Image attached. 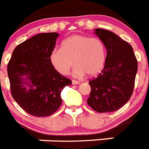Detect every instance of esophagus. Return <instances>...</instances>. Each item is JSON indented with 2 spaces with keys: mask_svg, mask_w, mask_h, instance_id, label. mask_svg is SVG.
I'll use <instances>...</instances> for the list:
<instances>
[{
  "mask_svg": "<svg viewBox=\"0 0 149 149\" xmlns=\"http://www.w3.org/2000/svg\"><path fill=\"white\" fill-rule=\"evenodd\" d=\"M72 84H73V85H76V84H81V82H80V81H74V80H72Z\"/></svg>",
  "mask_w": 149,
  "mask_h": 149,
  "instance_id": "34e87169",
  "label": "esophagus"
}]
</instances>
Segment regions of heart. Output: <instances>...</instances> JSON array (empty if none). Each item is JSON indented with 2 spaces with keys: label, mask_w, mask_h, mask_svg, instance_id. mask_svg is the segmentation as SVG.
Returning a JSON list of instances; mask_svg holds the SVG:
<instances>
[{
  "label": "heart",
  "mask_w": 149,
  "mask_h": 149,
  "mask_svg": "<svg viewBox=\"0 0 149 149\" xmlns=\"http://www.w3.org/2000/svg\"><path fill=\"white\" fill-rule=\"evenodd\" d=\"M105 58L103 42L98 38L84 35L71 36L63 41L61 48H55L50 55L53 67L63 75H67L75 63L73 75L76 77L86 74L96 75L103 68Z\"/></svg>",
  "instance_id": "b5f03b06"
}]
</instances>
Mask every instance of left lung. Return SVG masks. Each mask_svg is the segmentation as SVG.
I'll list each match as a JSON object with an SVG mask.
<instances>
[{
	"label": "left lung",
	"instance_id": "left-lung-1",
	"mask_svg": "<svg viewBox=\"0 0 149 149\" xmlns=\"http://www.w3.org/2000/svg\"><path fill=\"white\" fill-rule=\"evenodd\" d=\"M95 30L104 44L107 56L103 70L89 81L87 104L98 113H110L120 109L132 95L137 60L131 45L116 34L104 29Z\"/></svg>",
	"mask_w": 149,
	"mask_h": 149
}]
</instances>
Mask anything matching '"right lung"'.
<instances>
[{
	"instance_id": "right-lung-1",
	"label": "right lung",
	"mask_w": 149,
	"mask_h": 149,
	"mask_svg": "<svg viewBox=\"0 0 149 149\" xmlns=\"http://www.w3.org/2000/svg\"><path fill=\"white\" fill-rule=\"evenodd\" d=\"M58 36L56 33L34 36L17 46L8 63L12 96L34 116L55 113L62 104V90L72 84L70 79L56 72L50 60Z\"/></svg>"
}]
</instances>
